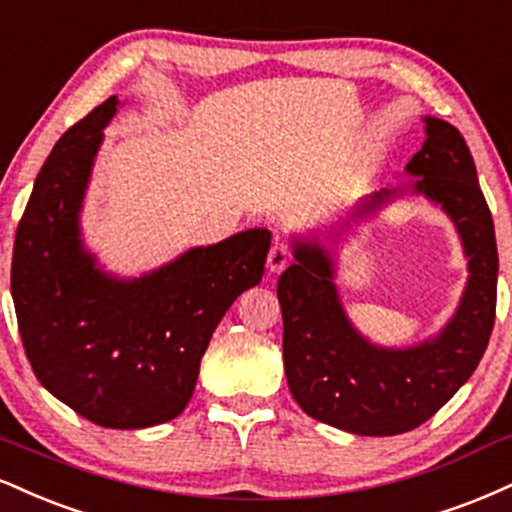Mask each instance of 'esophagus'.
Returning a JSON list of instances; mask_svg holds the SVG:
<instances>
[{
	"mask_svg": "<svg viewBox=\"0 0 512 512\" xmlns=\"http://www.w3.org/2000/svg\"><path fill=\"white\" fill-rule=\"evenodd\" d=\"M291 264V250H288V245L283 243H276L272 250H269L267 255V269L269 274H281L283 269Z\"/></svg>",
	"mask_w": 512,
	"mask_h": 512,
	"instance_id": "1",
	"label": "esophagus"
}]
</instances>
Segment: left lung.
<instances>
[{
  "mask_svg": "<svg viewBox=\"0 0 512 512\" xmlns=\"http://www.w3.org/2000/svg\"><path fill=\"white\" fill-rule=\"evenodd\" d=\"M424 143L410 181L365 195L343 217L291 238L295 262L281 274L283 367L295 403L315 420L360 436H393L427 422L472 377L496 319L494 219L465 138L448 121L422 116ZM405 196H424L454 221L468 281L436 335L384 347L361 334L337 291V252L347 236Z\"/></svg>",
  "mask_w": 512,
  "mask_h": 512,
  "instance_id": "1",
  "label": "left lung"
}]
</instances>
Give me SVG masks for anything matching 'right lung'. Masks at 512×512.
Returning <instances> with one entry per match:
<instances>
[{
    "instance_id": "add662e5",
    "label": "right lung",
    "mask_w": 512,
    "mask_h": 512,
    "mask_svg": "<svg viewBox=\"0 0 512 512\" xmlns=\"http://www.w3.org/2000/svg\"><path fill=\"white\" fill-rule=\"evenodd\" d=\"M116 95L49 152L16 231L11 298L35 377L85 420L145 429L186 410L200 360L233 300L262 281L272 231L193 245L138 276L85 245L83 205Z\"/></svg>"
}]
</instances>
